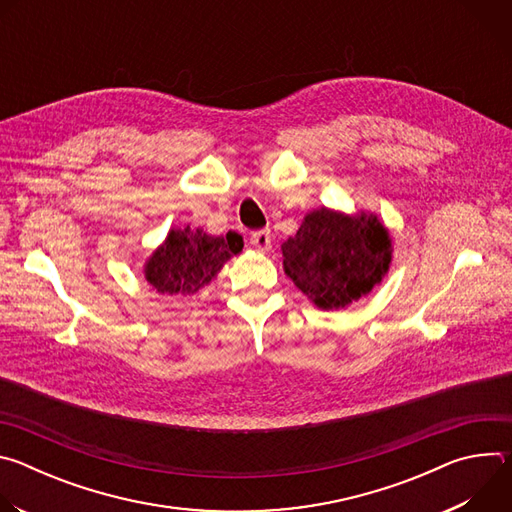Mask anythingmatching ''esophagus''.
Segmentation results:
<instances>
[{"label":"esophagus","mask_w":512,"mask_h":512,"mask_svg":"<svg viewBox=\"0 0 512 512\" xmlns=\"http://www.w3.org/2000/svg\"><path fill=\"white\" fill-rule=\"evenodd\" d=\"M251 245L257 249V251H261V253H265V251H269L271 249V233L269 231H255V233H251Z\"/></svg>","instance_id":"esophagus-1"}]
</instances>
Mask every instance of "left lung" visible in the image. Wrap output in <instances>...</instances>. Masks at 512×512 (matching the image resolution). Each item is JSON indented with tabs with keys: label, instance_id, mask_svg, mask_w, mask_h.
Segmentation results:
<instances>
[{
	"label": "left lung",
	"instance_id": "8db88e82",
	"mask_svg": "<svg viewBox=\"0 0 512 512\" xmlns=\"http://www.w3.org/2000/svg\"><path fill=\"white\" fill-rule=\"evenodd\" d=\"M281 253L287 277L302 294L322 310H340L381 283L393 245L377 214H344L322 206L304 216Z\"/></svg>",
	"mask_w": 512,
	"mask_h": 512
}]
</instances>
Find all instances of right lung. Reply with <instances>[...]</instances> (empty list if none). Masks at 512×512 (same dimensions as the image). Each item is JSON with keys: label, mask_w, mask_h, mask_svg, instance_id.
Listing matches in <instances>:
<instances>
[{"label": "right lung", "mask_w": 512, "mask_h": 512, "mask_svg": "<svg viewBox=\"0 0 512 512\" xmlns=\"http://www.w3.org/2000/svg\"><path fill=\"white\" fill-rule=\"evenodd\" d=\"M243 249V237L227 233L212 237L202 229H172L166 241L143 265L145 279L160 294L190 296L208 285L223 265Z\"/></svg>", "instance_id": "obj_1"}]
</instances>
